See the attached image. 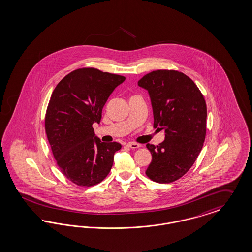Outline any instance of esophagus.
<instances>
[{
  "instance_id": "34e87169",
  "label": "esophagus",
  "mask_w": 252,
  "mask_h": 252,
  "mask_svg": "<svg viewBox=\"0 0 252 252\" xmlns=\"http://www.w3.org/2000/svg\"><path fill=\"white\" fill-rule=\"evenodd\" d=\"M127 146L130 147L131 149H138V148L140 147V145L138 144V143H136V142H128Z\"/></svg>"
}]
</instances>
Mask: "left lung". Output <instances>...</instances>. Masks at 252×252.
<instances>
[{"label":"left lung","mask_w":252,"mask_h":252,"mask_svg":"<svg viewBox=\"0 0 252 252\" xmlns=\"http://www.w3.org/2000/svg\"><path fill=\"white\" fill-rule=\"evenodd\" d=\"M138 85L150 95L154 127L165 133L159 145H146L153 159L145 173L156 183H173L191 168L203 147L207 131L205 98L193 81L178 70H154Z\"/></svg>","instance_id":"8db88e82"}]
</instances>
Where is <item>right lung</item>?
I'll list each match as a JSON object with an SVG mask.
<instances>
[{"mask_svg": "<svg viewBox=\"0 0 252 252\" xmlns=\"http://www.w3.org/2000/svg\"><path fill=\"white\" fill-rule=\"evenodd\" d=\"M126 77L94 68L71 71L54 89L45 114V132L62 174L79 186H93L111 171L118 142H102L99 124L108 97Z\"/></svg>", "mask_w": 252, "mask_h": 252, "instance_id": "add662e5", "label": "right lung"}]
</instances>
